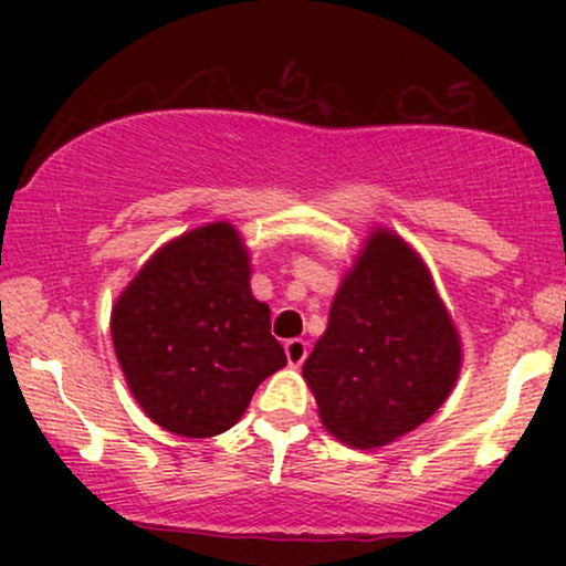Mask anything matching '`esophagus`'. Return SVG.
Wrapping results in <instances>:
<instances>
[{
    "label": "esophagus",
    "instance_id": "34e87169",
    "mask_svg": "<svg viewBox=\"0 0 566 566\" xmlns=\"http://www.w3.org/2000/svg\"><path fill=\"white\" fill-rule=\"evenodd\" d=\"M284 354H287L290 367H301L308 356V343L301 340V337H292V340L284 343Z\"/></svg>",
    "mask_w": 566,
    "mask_h": 566
}]
</instances>
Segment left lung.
Instances as JSON below:
<instances>
[{
    "label": "left lung",
    "mask_w": 566,
    "mask_h": 566,
    "mask_svg": "<svg viewBox=\"0 0 566 566\" xmlns=\"http://www.w3.org/2000/svg\"><path fill=\"white\" fill-rule=\"evenodd\" d=\"M460 367L458 327L423 258L375 226L303 365L322 426L356 450H380L444 405Z\"/></svg>",
    "instance_id": "8db88e82"
}]
</instances>
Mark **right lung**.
Returning <instances> with one entry per match:
<instances>
[{"mask_svg":"<svg viewBox=\"0 0 566 566\" xmlns=\"http://www.w3.org/2000/svg\"><path fill=\"white\" fill-rule=\"evenodd\" d=\"M250 276L242 233L216 220L161 244L116 297V359L129 394L165 431H229L255 388L287 365Z\"/></svg>","mask_w":566,"mask_h":566,"instance_id":"obj_1","label":"right lung"}]
</instances>
